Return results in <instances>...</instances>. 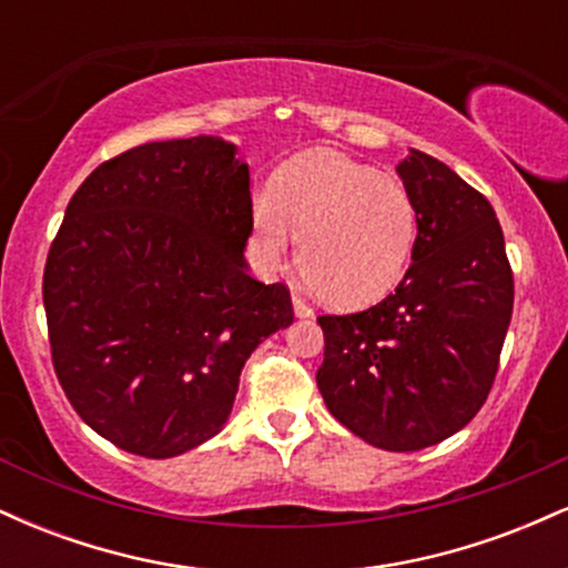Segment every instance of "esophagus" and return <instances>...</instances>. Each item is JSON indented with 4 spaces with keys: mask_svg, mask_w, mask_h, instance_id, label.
I'll return each mask as SVG.
<instances>
[{
    "mask_svg": "<svg viewBox=\"0 0 568 568\" xmlns=\"http://www.w3.org/2000/svg\"><path fill=\"white\" fill-rule=\"evenodd\" d=\"M293 312H296V317H310L312 315L310 304H306L304 298L298 296V293H293Z\"/></svg>",
    "mask_w": 568,
    "mask_h": 568,
    "instance_id": "esophagus-1",
    "label": "esophagus"
}]
</instances>
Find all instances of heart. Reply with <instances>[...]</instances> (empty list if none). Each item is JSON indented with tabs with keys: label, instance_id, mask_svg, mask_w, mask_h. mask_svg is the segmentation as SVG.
Listing matches in <instances>:
<instances>
[{
	"label": "heart",
	"instance_id": "b5f03b06",
	"mask_svg": "<svg viewBox=\"0 0 568 568\" xmlns=\"http://www.w3.org/2000/svg\"><path fill=\"white\" fill-rule=\"evenodd\" d=\"M253 237L266 270L298 243V270L334 306L379 302L400 283L419 219L406 186L331 152L306 154L251 202Z\"/></svg>",
	"mask_w": 568,
	"mask_h": 568
}]
</instances>
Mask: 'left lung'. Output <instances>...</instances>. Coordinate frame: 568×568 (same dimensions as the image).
Masks as SVG:
<instances>
[{"label": "left lung", "instance_id": "1", "mask_svg": "<svg viewBox=\"0 0 568 568\" xmlns=\"http://www.w3.org/2000/svg\"><path fill=\"white\" fill-rule=\"evenodd\" d=\"M397 175L419 219L414 262L379 304L317 317V389L357 438L419 452L459 433L486 403L515 285L497 213L478 189L425 152H410Z\"/></svg>", "mask_w": 568, "mask_h": 568}]
</instances>
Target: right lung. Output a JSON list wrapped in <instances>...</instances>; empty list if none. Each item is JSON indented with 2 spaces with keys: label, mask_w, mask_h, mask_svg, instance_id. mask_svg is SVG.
Instances as JSON below:
<instances>
[{
  "label": "right lung",
  "mask_w": 568,
  "mask_h": 568,
  "mask_svg": "<svg viewBox=\"0 0 568 568\" xmlns=\"http://www.w3.org/2000/svg\"><path fill=\"white\" fill-rule=\"evenodd\" d=\"M251 179L232 143L152 141L101 162L50 245L53 368L84 425L168 459L224 427L258 342L293 323L285 283L245 270Z\"/></svg>",
  "instance_id": "obj_1"
}]
</instances>
